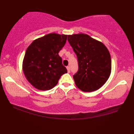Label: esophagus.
I'll return each instance as SVG.
<instances>
[{
  "label": "esophagus",
  "instance_id": "1",
  "mask_svg": "<svg viewBox=\"0 0 134 134\" xmlns=\"http://www.w3.org/2000/svg\"><path fill=\"white\" fill-rule=\"evenodd\" d=\"M67 72L69 73V72H70V67H69V66H67Z\"/></svg>",
  "mask_w": 134,
  "mask_h": 134
}]
</instances>
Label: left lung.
<instances>
[{"instance_id": "8db88e82", "label": "left lung", "mask_w": 134, "mask_h": 134, "mask_svg": "<svg viewBox=\"0 0 134 134\" xmlns=\"http://www.w3.org/2000/svg\"><path fill=\"white\" fill-rule=\"evenodd\" d=\"M77 57L79 69L73 76L76 86L84 92L98 90L110 76L111 60L105 45L86 34L68 35Z\"/></svg>"}]
</instances>
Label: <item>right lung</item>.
Returning a JSON list of instances; mask_svg holds the SVG:
<instances>
[{
	"instance_id": "add662e5",
	"label": "right lung",
	"mask_w": 134,
	"mask_h": 134,
	"mask_svg": "<svg viewBox=\"0 0 134 134\" xmlns=\"http://www.w3.org/2000/svg\"><path fill=\"white\" fill-rule=\"evenodd\" d=\"M67 35L50 33L34 40L27 47L23 70L28 82L35 88L50 90L57 84L67 70L58 52L65 45Z\"/></svg>"
}]
</instances>
